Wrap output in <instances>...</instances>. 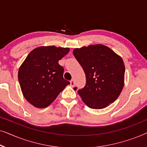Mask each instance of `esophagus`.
<instances>
[{
	"mask_svg": "<svg viewBox=\"0 0 147 147\" xmlns=\"http://www.w3.org/2000/svg\"><path fill=\"white\" fill-rule=\"evenodd\" d=\"M70 86H71V87H74V86H75V82H74V80H71V81H70Z\"/></svg>",
	"mask_w": 147,
	"mask_h": 147,
	"instance_id": "34e87169",
	"label": "esophagus"
}]
</instances>
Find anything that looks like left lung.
I'll use <instances>...</instances> for the list:
<instances>
[{
    "label": "left lung",
    "mask_w": 147,
    "mask_h": 147,
    "mask_svg": "<svg viewBox=\"0 0 147 147\" xmlns=\"http://www.w3.org/2000/svg\"><path fill=\"white\" fill-rule=\"evenodd\" d=\"M73 53L86 77L85 87L78 91L82 101L92 109H102L113 103L124 85L122 57L102 44L76 48Z\"/></svg>",
    "instance_id": "1"
}]
</instances>
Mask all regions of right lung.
Returning <instances> with one entry per match:
<instances>
[{
    "mask_svg": "<svg viewBox=\"0 0 147 147\" xmlns=\"http://www.w3.org/2000/svg\"><path fill=\"white\" fill-rule=\"evenodd\" d=\"M69 48L41 46L30 52L20 66L18 79L23 95L38 108L49 106L69 82L63 77L64 69L58 63Z\"/></svg>",
    "mask_w": 147,
    "mask_h": 147,
    "instance_id": "right-lung-1",
    "label": "right lung"
}]
</instances>
